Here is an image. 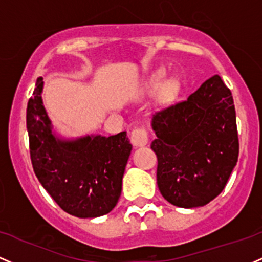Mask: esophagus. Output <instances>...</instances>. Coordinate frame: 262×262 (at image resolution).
<instances>
[{
	"instance_id": "34e87169",
	"label": "esophagus",
	"mask_w": 262,
	"mask_h": 262,
	"mask_svg": "<svg viewBox=\"0 0 262 262\" xmlns=\"http://www.w3.org/2000/svg\"><path fill=\"white\" fill-rule=\"evenodd\" d=\"M132 143L134 146H143L148 143L149 140V132L145 126H139V128L133 129L130 136Z\"/></svg>"
}]
</instances>
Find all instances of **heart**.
<instances>
[{
	"mask_svg": "<svg viewBox=\"0 0 262 262\" xmlns=\"http://www.w3.org/2000/svg\"><path fill=\"white\" fill-rule=\"evenodd\" d=\"M160 83V79L158 78L155 80L154 87H158ZM180 85L178 83V80L175 79H169L166 82H164L162 85H160L159 89V98L163 100V102H169V100L174 99L177 97V94L179 93Z\"/></svg>",
	"mask_w": 262,
	"mask_h": 262,
	"instance_id": "b5f03b06",
	"label": "heart"
}]
</instances>
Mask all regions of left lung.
<instances>
[{"label":"left lung","instance_id":"1","mask_svg":"<svg viewBox=\"0 0 262 262\" xmlns=\"http://www.w3.org/2000/svg\"><path fill=\"white\" fill-rule=\"evenodd\" d=\"M151 125L157 139V183L179 208L204 206L228 183L238 157L236 113L230 89L217 74L185 100L160 109Z\"/></svg>","mask_w":262,"mask_h":262}]
</instances>
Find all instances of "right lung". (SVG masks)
I'll list each match as a JSON object with an SVG mask.
<instances>
[{"instance_id":"1","label":"right lung","mask_w":262,"mask_h":262,"mask_svg":"<svg viewBox=\"0 0 262 262\" xmlns=\"http://www.w3.org/2000/svg\"><path fill=\"white\" fill-rule=\"evenodd\" d=\"M42 77L27 104L31 162L37 179L59 208L77 217H97L117 205L132 144L125 132L112 137L61 140L52 134L42 103Z\"/></svg>"}]
</instances>
